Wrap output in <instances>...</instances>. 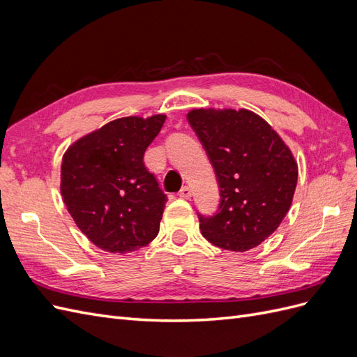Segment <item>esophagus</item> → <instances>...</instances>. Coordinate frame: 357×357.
Masks as SVG:
<instances>
[{
	"mask_svg": "<svg viewBox=\"0 0 357 357\" xmlns=\"http://www.w3.org/2000/svg\"><path fill=\"white\" fill-rule=\"evenodd\" d=\"M178 197H180V198H185V199H189V198L192 197V190H190V188H189V186L181 188V190L178 192Z\"/></svg>",
	"mask_w": 357,
	"mask_h": 357,
	"instance_id": "1",
	"label": "esophagus"
}]
</instances>
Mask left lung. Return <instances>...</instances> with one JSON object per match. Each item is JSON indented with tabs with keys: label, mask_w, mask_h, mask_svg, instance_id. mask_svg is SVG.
Here are the masks:
<instances>
[{
	"label": "left lung",
	"mask_w": 357,
	"mask_h": 357,
	"mask_svg": "<svg viewBox=\"0 0 357 357\" xmlns=\"http://www.w3.org/2000/svg\"><path fill=\"white\" fill-rule=\"evenodd\" d=\"M188 121L220 188L218 213L199 214L204 238L225 250H250L287 214L298 183L296 160L273 126L250 110L195 109Z\"/></svg>",
	"instance_id": "8db88e82"
}]
</instances>
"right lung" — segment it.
Masks as SVG:
<instances>
[{
  "mask_svg": "<svg viewBox=\"0 0 357 357\" xmlns=\"http://www.w3.org/2000/svg\"><path fill=\"white\" fill-rule=\"evenodd\" d=\"M165 119H116L63 153V204L79 229L105 252L131 253L156 238L167 195L143 158Z\"/></svg>",
  "mask_w": 357,
  "mask_h": 357,
  "instance_id": "obj_1",
  "label": "right lung"
}]
</instances>
